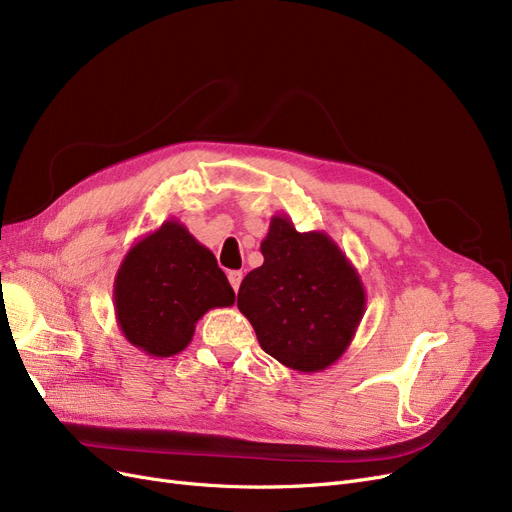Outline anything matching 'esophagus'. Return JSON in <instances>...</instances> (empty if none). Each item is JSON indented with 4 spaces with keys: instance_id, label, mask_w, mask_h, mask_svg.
<instances>
[{
    "instance_id": "obj_1",
    "label": "esophagus",
    "mask_w": 512,
    "mask_h": 512,
    "mask_svg": "<svg viewBox=\"0 0 512 512\" xmlns=\"http://www.w3.org/2000/svg\"><path fill=\"white\" fill-rule=\"evenodd\" d=\"M228 280H230V284H232V288H234V291H238V288H240V282H242V272H230L228 274Z\"/></svg>"
}]
</instances>
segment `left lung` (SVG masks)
I'll return each instance as SVG.
<instances>
[{
    "instance_id": "left-lung-1",
    "label": "left lung",
    "mask_w": 512,
    "mask_h": 512,
    "mask_svg": "<svg viewBox=\"0 0 512 512\" xmlns=\"http://www.w3.org/2000/svg\"><path fill=\"white\" fill-rule=\"evenodd\" d=\"M261 268L244 276L238 309L257 341L286 368L320 372L335 364L366 311L358 270L326 232H297L274 215L261 240Z\"/></svg>"
}]
</instances>
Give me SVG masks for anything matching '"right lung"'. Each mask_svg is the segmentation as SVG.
<instances>
[{
  "instance_id": "right-lung-1",
  "label": "right lung",
  "mask_w": 512,
  "mask_h": 512,
  "mask_svg": "<svg viewBox=\"0 0 512 512\" xmlns=\"http://www.w3.org/2000/svg\"><path fill=\"white\" fill-rule=\"evenodd\" d=\"M113 297L123 337L154 358L184 351L209 309L236 301L215 255L177 219L127 251Z\"/></svg>"
}]
</instances>
